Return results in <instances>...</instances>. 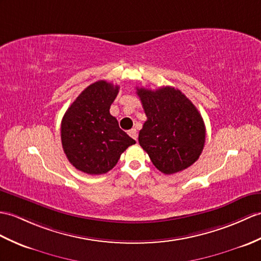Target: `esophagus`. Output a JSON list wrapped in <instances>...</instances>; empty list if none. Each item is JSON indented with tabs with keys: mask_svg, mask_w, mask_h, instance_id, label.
Here are the masks:
<instances>
[{
	"mask_svg": "<svg viewBox=\"0 0 261 261\" xmlns=\"http://www.w3.org/2000/svg\"><path fill=\"white\" fill-rule=\"evenodd\" d=\"M128 133H129V136H130L132 139H135L136 141L138 140V131H137L136 129H131Z\"/></svg>",
	"mask_w": 261,
	"mask_h": 261,
	"instance_id": "obj_1",
	"label": "esophagus"
}]
</instances>
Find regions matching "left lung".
<instances>
[{"label":"left lung","mask_w":261,"mask_h":261,"mask_svg":"<svg viewBox=\"0 0 261 261\" xmlns=\"http://www.w3.org/2000/svg\"><path fill=\"white\" fill-rule=\"evenodd\" d=\"M147 121L139 143L159 171L172 174L193 165L201 154L205 126L193 103L172 87L137 88Z\"/></svg>","instance_id":"left-lung-1"}]
</instances>
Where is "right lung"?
<instances>
[{
  "mask_svg": "<svg viewBox=\"0 0 261 261\" xmlns=\"http://www.w3.org/2000/svg\"><path fill=\"white\" fill-rule=\"evenodd\" d=\"M119 86L105 80L84 89L66 110L61 122L63 151L70 163L88 174H103L136 141L119 128L110 107Z\"/></svg>",
  "mask_w": 261,
  "mask_h": 261,
  "instance_id": "add662e5",
  "label": "right lung"
}]
</instances>
